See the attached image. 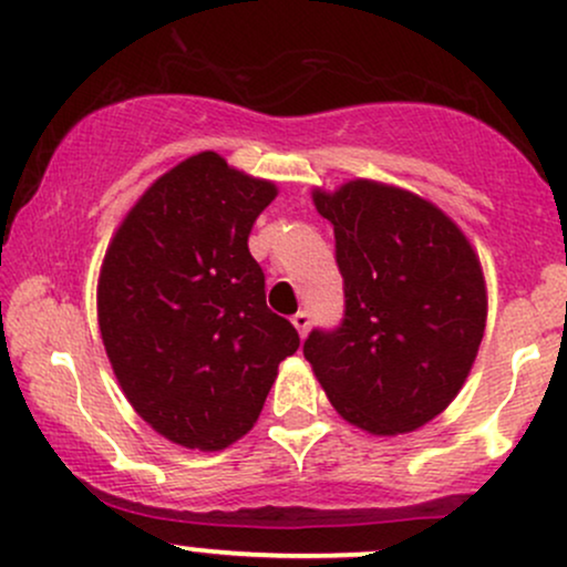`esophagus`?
Here are the masks:
<instances>
[{"label": "esophagus", "mask_w": 567, "mask_h": 567, "mask_svg": "<svg viewBox=\"0 0 567 567\" xmlns=\"http://www.w3.org/2000/svg\"><path fill=\"white\" fill-rule=\"evenodd\" d=\"M309 324H311V313L309 311H298L296 317H292V327L298 330V336L306 338V332H309Z\"/></svg>", "instance_id": "1"}]
</instances>
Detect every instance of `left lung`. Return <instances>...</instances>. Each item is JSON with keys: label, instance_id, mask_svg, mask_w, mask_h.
<instances>
[{"label": "left lung", "instance_id": "8db88e82", "mask_svg": "<svg viewBox=\"0 0 567 567\" xmlns=\"http://www.w3.org/2000/svg\"><path fill=\"white\" fill-rule=\"evenodd\" d=\"M336 229L346 311L311 330L303 357L343 420L412 433L465 385L486 330V282L462 229L406 189L357 179L313 189Z\"/></svg>", "mask_w": 567, "mask_h": 567}]
</instances>
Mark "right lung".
I'll use <instances>...</instances> for the list:
<instances>
[{"mask_svg": "<svg viewBox=\"0 0 567 567\" xmlns=\"http://www.w3.org/2000/svg\"><path fill=\"white\" fill-rule=\"evenodd\" d=\"M266 179L197 153L153 182L107 245L102 343L128 404L163 439L218 452L261 414L296 327L266 306L248 250Z\"/></svg>", "mask_w": 567, "mask_h": 567, "instance_id": "add662e5", "label": "right lung"}]
</instances>
